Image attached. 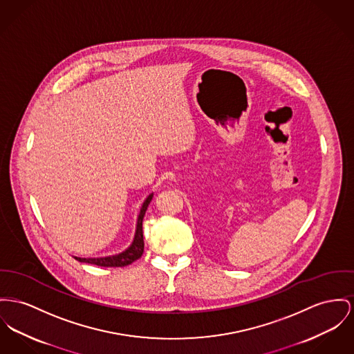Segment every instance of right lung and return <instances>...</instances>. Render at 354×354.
<instances>
[{
  "mask_svg": "<svg viewBox=\"0 0 354 354\" xmlns=\"http://www.w3.org/2000/svg\"><path fill=\"white\" fill-rule=\"evenodd\" d=\"M153 198V193L147 196V198L143 201L142 204L141 212L138 214V221H137V230H136V235H134V240L131 243V245L120 252L118 255H113V257H106V258H76L75 259L79 260V261H83V263H90V264H95V266H100V267H124V266H129L131 264L133 261H136L137 259H140L143 254V232H142V220H143V216L146 213V209L150 204Z\"/></svg>",
  "mask_w": 354,
  "mask_h": 354,
  "instance_id": "obj_1",
  "label": "right lung"
}]
</instances>
